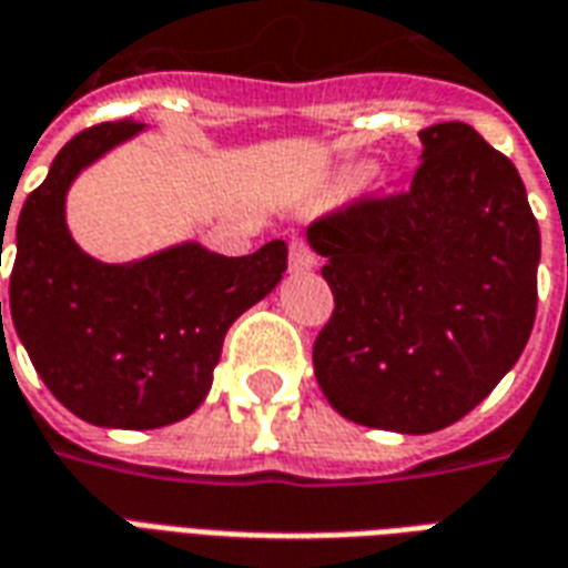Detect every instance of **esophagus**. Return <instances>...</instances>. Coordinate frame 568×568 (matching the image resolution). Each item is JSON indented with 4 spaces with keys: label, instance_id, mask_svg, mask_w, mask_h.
<instances>
[{
    "label": "esophagus",
    "instance_id": "esophagus-1",
    "mask_svg": "<svg viewBox=\"0 0 568 568\" xmlns=\"http://www.w3.org/2000/svg\"><path fill=\"white\" fill-rule=\"evenodd\" d=\"M316 252L304 243V240H292V246H288V267L295 273L313 271L316 267Z\"/></svg>",
    "mask_w": 568,
    "mask_h": 568
}]
</instances>
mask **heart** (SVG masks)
<instances>
[{"mask_svg": "<svg viewBox=\"0 0 568 568\" xmlns=\"http://www.w3.org/2000/svg\"><path fill=\"white\" fill-rule=\"evenodd\" d=\"M365 175H368V170H365V166H356V170H346V182H349V185H356V182H362Z\"/></svg>", "mask_w": 568, "mask_h": 568, "instance_id": "1", "label": "heart"}]
</instances>
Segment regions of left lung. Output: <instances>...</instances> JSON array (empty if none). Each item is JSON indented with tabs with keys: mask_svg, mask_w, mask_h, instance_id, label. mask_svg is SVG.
I'll return each mask as SVG.
<instances>
[{
	"mask_svg": "<svg viewBox=\"0 0 568 568\" xmlns=\"http://www.w3.org/2000/svg\"><path fill=\"white\" fill-rule=\"evenodd\" d=\"M419 142L410 191L307 227L334 295L316 381L341 417L402 435L463 419L514 368L541 258L524 179L501 151L463 121Z\"/></svg>",
	"mask_w": 568,
	"mask_h": 568,
	"instance_id": "8db88e82",
	"label": "left lung"
}]
</instances>
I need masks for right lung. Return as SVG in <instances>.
<instances>
[{"mask_svg": "<svg viewBox=\"0 0 568 568\" xmlns=\"http://www.w3.org/2000/svg\"><path fill=\"white\" fill-rule=\"evenodd\" d=\"M142 130L118 121L72 136L23 203L14 234L8 297L20 344L60 405L105 428H161L194 414L227 328L271 295L288 261L283 240L243 258L194 240L128 264L81 252L67 227L69 185Z\"/></svg>", "mask_w": 568, "mask_h": 568, "instance_id": "add662e5", "label": "right lung"}]
</instances>
